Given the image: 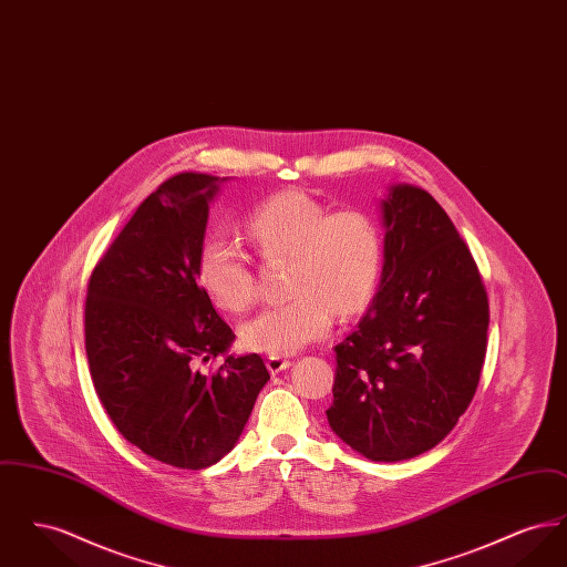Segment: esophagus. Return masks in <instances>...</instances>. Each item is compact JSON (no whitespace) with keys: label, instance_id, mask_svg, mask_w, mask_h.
I'll return each instance as SVG.
<instances>
[{"label":"esophagus","instance_id":"34e87169","mask_svg":"<svg viewBox=\"0 0 567 567\" xmlns=\"http://www.w3.org/2000/svg\"><path fill=\"white\" fill-rule=\"evenodd\" d=\"M287 368H291V359L289 357H282V354H270L268 357V370H270L271 374H280Z\"/></svg>","mask_w":567,"mask_h":567}]
</instances>
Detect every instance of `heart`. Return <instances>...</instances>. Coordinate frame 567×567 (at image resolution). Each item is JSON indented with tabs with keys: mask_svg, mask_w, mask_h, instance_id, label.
I'll return each instance as SVG.
<instances>
[{
	"mask_svg": "<svg viewBox=\"0 0 567 567\" xmlns=\"http://www.w3.org/2000/svg\"><path fill=\"white\" fill-rule=\"evenodd\" d=\"M266 257H289L291 296L264 306L243 327L248 349L291 354L331 331L336 310L354 315L377 287L382 266L378 220L361 208L327 213L303 190H280L246 223ZM199 278L216 303L243 312L255 299V274L243 248L210 238L199 255Z\"/></svg>",
	"mask_w": 567,
	"mask_h": 567,
	"instance_id": "heart-1",
	"label": "heart"
}]
</instances>
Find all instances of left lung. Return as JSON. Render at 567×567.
<instances>
[{"label": "left lung", "instance_id": "left-lung-1", "mask_svg": "<svg viewBox=\"0 0 567 567\" xmlns=\"http://www.w3.org/2000/svg\"><path fill=\"white\" fill-rule=\"evenodd\" d=\"M382 271L370 310L336 347L327 421L372 461L423 455L457 425L485 363L488 301L453 220L427 190L380 199Z\"/></svg>", "mask_w": 567, "mask_h": 567}]
</instances>
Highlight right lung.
Wrapping results in <instances>:
<instances>
[{"label":"right lung","mask_w":567,"mask_h":567,"mask_svg":"<svg viewBox=\"0 0 567 567\" xmlns=\"http://www.w3.org/2000/svg\"><path fill=\"white\" fill-rule=\"evenodd\" d=\"M185 172L135 210L89 280L84 347L97 398L121 435L148 457L202 470L240 440L264 359L236 340L199 285L210 204L223 183ZM226 357L210 378L198 365Z\"/></svg>","instance_id":"right-lung-1"}]
</instances>
